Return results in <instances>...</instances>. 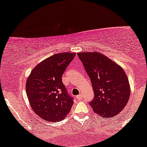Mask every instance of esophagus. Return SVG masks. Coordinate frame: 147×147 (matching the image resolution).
Instances as JSON below:
<instances>
[{"label": "esophagus", "mask_w": 147, "mask_h": 147, "mask_svg": "<svg viewBox=\"0 0 147 147\" xmlns=\"http://www.w3.org/2000/svg\"><path fill=\"white\" fill-rule=\"evenodd\" d=\"M76 98H77L78 99H82V98H83V96H82L81 94H80L79 95L77 96V97H76Z\"/></svg>", "instance_id": "1"}]
</instances>
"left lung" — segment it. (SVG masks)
<instances>
[{"mask_svg":"<svg viewBox=\"0 0 147 147\" xmlns=\"http://www.w3.org/2000/svg\"><path fill=\"white\" fill-rule=\"evenodd\" d=\"M94 92L90 105L103 118L117 115L129 100L130 88L124 69L100 52L78 53Z\"/></svg>","mask_w":147,"mask_h":147,"instance_id":"8db88e82","label":"left lung"}]
</instances>
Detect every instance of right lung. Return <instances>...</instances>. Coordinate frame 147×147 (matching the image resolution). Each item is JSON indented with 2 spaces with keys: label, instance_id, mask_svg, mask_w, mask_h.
<instances>
[{
  "label": "right lung",
  "instance_id": "obj_1",
  "mask_svg": "<svg viewBox=\"0 0 147 147\" xmlns=\"http://www.w3.org/2000/svg\"><path fill=\"white\" fill-rule=\"evenodd\" d=\"M75 53H60L47 58L32 70L26 82V92L33 111L42 119L59 122L74 104L61 76L75 57Z\"/></svg>",
  "mask_w": 147,
  "mask_h": 147
}]
</instances>
